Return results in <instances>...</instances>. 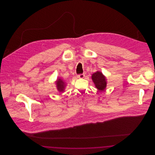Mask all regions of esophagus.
Segmentation results:
<instances>
[{"instance_id":"esophagus-1","label":"esophagus","mask_w":155,"mask_h":155,"mask_svg":"<svg viewBox=\"0 0 155 155\" xmlns=\"http://www.w3.org/2000/svg\"><path fill=\"white\" fill-rule=\"evenodd\" d=\"M77 77H78V78H84V77H85V74H79V75H77Z\"/></svg>"}]
</instances>
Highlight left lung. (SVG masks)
<instances>
[{
  "label": "left lung",
  "mask_w": 155,
  "mask_h": 155,
  "mask_svg": "<svg viewBox=\"0 0 155 155\" xmlns=\"http://www.w3.org/2000/svg\"><path fill=\"white\" fill-rule=\"evenodd\" d=\"M92 80L96 88L99 91H104L106 87V78L101 71H96L92 75Z\"/></svg>",
  "instance_id": "obj_1"
}]
</instances>
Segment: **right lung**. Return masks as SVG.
Instances as JSON below:
<instances>
[{"instance_id":"1","label":"right lung","mask_w":155,"mask_h":155,"mask_svg":"<svg viewBox=\"0 0 155 155\" xmlns=\"http://www.w3.org/2000/svg\"><path fill=\"white\" fill-rule=\"evenodd\" d=\"M66 82L63 81L62 79L61 78H58L57 80V81L56 82V87L60 92H63L64 91V89L66 87Z\"/></svg>"}]
</instances>
